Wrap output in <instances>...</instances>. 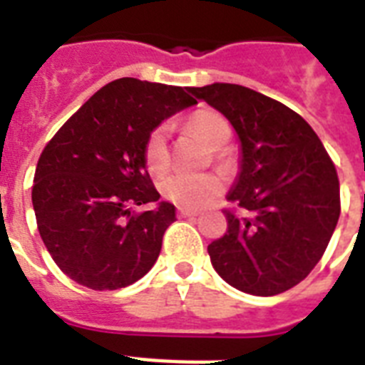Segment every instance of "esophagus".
Listing matches in <instances>:
<instances>
[{"label":"esophagus","mask_w":365,"mask_h":365,"mask_svg":"<svg viewBox=\"0 0 365 365\" xmlns=\"http://www.w3.org/2000/svg\"><path fill=\"white\" fill-rule=\"evenodd\" d=\"M178 214H180L182 217H197V216H199V212H197V210H189V208H183V206H180V208H178Z\"/></svg>","instance_id":"34e87169"}]
</instances>
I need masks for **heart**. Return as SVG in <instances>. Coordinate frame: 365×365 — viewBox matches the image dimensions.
Segmentation results:
<instances>
[{
    "mask_svg": "<svg viewBox=\"0 0 365 365\" xmlns=\"http://www.w3.org/2000/svg\"><path fill=\"white\" fill-rule=\"evenodd\" d=\"M202 142L210 149H222L231 140V126L217 113L200 111L189 121ZM143 160L149 172L160 174L168 166V145H166V126L160 125L149 132L143 143ZM160 191L176 205L185 208H200L214 200L222 191V182L212 174L187 176V174H170L160 180Z\"/></svg>",
    "mask_w": 365,
    "mask_h": 365,
    "instance_id": "heart-1",
    "label": "heart"
}]
</instances>
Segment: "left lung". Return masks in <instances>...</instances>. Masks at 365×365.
I'll list each match as a JSON object with an SVG mask.
<instances>
[{"mask_svg":"<svg viewBox=\"0 0 365 365\" xmlns=\"http://www.w3.org/2000/svg\"><path fill=\"white\" fill-rule=\"evenodd\" d=\"M222 113L240 142L227 200V233L208 246L216 272L252 295H277L314 269L339 220V180L311 125L265 94L233 83L191 87Z\"/></svg>","mask_w":365,"mask_h":365,"instance_id":"8db88e82","label":"left lung"}]
</instances>
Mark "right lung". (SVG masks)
I'll list each match as a JSON object with an SVG mask.
<instances>
[{"label": "right lung", "mask_w": 365, "mask_h": 365, "mask_svg": "<svg viewBox=\"0 0 365 365\" xmlns=\"http://www.w3.org/2000/svg\"><path fill=\"white\" fill-rule=\"evenodd\" d=\"M182 87L123 77L93 94L37 160L31 205L60 271L91 289L130 286L155 265L176 206L143 160L149 132L195 106ZM153 202L138 217L134 205Z\"/></svg>", "instance_id": "obj_1"}]
</instances>
